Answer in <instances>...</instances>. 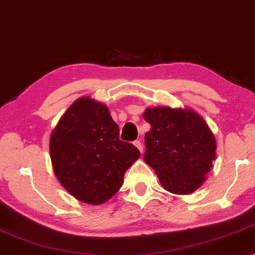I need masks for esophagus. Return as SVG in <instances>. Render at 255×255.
<instances>
[{
	"instance_id": "obj_1",
	"label": "esophagus",
	"mask_w": 255,
	"mask_h": 255,
	"mask_svg": "<svg viewBox=\"0 0 255 255\" xmlns=\"http://www.w3.org/2000/svg\"><path fill=\"white\" fill-rule=\"evenodd\" d=\"M133 144H134L135 147H137L139 151H140V153H142V144H141V141L140 140H135Z\"/></svg>"
}]
</instances>
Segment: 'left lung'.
<instances>
[{
  "instance_id": "8db88e82",
  "label": "left lung",
  "mask_w": 255,
  "mask_h": 255,
  "mask_svg": "<svg viewBox=\"0 0 255 255\" xmlns=\"http://www.w3.org/2000/svg\"><path fill=\"white\" fill-rule=\"evenodd\" d=\"M142 117L151 125L144 160L163 189L188 195L202 187L217 156V141L203 117L190 108L170 107H149Z\"/></svg>"
}]
</instances>
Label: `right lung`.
Here are the masks:
<instances>
[{"instance_id":"add662e5","label":"right lung","mask_w":255,"mask_h":255,"mask_svg":"<svg viewBox=\"0 0 255 255\" xmlns=\"http://www.w3.org/2000/svg\"><path fill=\"white\" fill-rule=\"evenodd\" d=\"M118 135L108 107L88 96L76 100L59 120L50 137L51 162L59 182L76 200L99 205L121 189L140 152Z\"/></svg>"}]
</instances>
